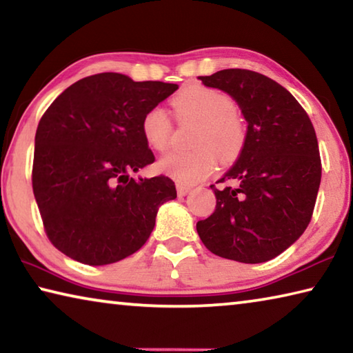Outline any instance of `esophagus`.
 Masks as SVG:
<instances>
[{
    "instance_id": "obj_1",
    "label": "esophagus",
    "mask_w": 353,
    "mask_h": 353,
    "mask_svg": "<svg viewBox=\"0 0 353 353\" xmlns=\"http://www.w3.org/2000/svg\"><path fill=\"white\" fill-rule=\"evenodd\" d=\"M191 191L190 185H183V183H177V194L179 196H187Z\"/></svg>"
}]
</instances>
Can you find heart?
<instances>
[{"instance_id":"b5f03b06","label":"heart","mask_w":353,"mask_h":353,"mask_svg":"<svg viewBox=\"0 0 353 353\" xmlns=\"http://www.w3.org/2000/svg\"><path fill=\"white\" fill-rule=\"evenodd\" d=\"M171 104L181 121H199L193 140L198 148L163 155L159 168L165 174L182 183H194L216 170L218 155L223 163L238 159L246 143V124L229 94L193 83L172 98ZM140 128L148 146L160 152L170 148L174 128L162 107H151L143 115Z\"/></svg>"}]
</instances>
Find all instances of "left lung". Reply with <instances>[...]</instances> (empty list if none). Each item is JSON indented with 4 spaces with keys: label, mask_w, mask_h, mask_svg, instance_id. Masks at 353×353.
<instances>
[{
    "label": "left lung",
    "mask_w": 353,
    "mask_h": 353,
    "mask_svg": "<svg viewBox=\"0 0 353 353\" xmlns=\"http://www.w3.org/2000/svg\"><path fill=\"white\" fill-rule=\"evenodd\" d=\"M198 79L236 101L248 134L236 163L216 182L234 185H210L216 208L196 230L214 255L268 261L312 221L322 171L314 128L286 88L255 71L229 68Z\"/></svg>",
    "instance_id": "8db88e82"
}]
</instances>
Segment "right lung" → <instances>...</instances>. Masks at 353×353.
Segmentation results:
<instances>
[{"mask_svg": "<svg viewBox=\"0 0 353 353\" xmlns=\"http://www.w3.org/2000/svg\"><path fill=\"white\" fill-rule=\"evenodd\" d=\"M179 88L99 73L52 101L35 132L32 190L48 240L70 259L101 266L148 241L159 205L176 199L163 174L130 177L155 157L141 118Z\"/></svg>", "mask_w": 353, "mask_h": 353, "instance_id": "1", "label": "right lung"}]
</instances>
